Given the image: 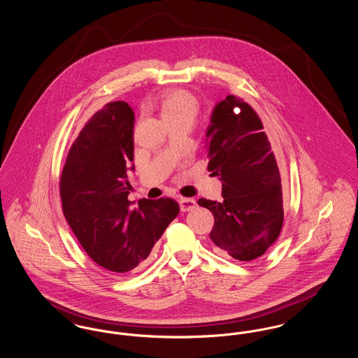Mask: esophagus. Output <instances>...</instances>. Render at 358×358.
Returning a JSON list of instances; mask_svg holds the SVG:
<instances>
[{
    "label": "esophagus",
    "mask_w": 358,
    "mask_h": 358,
    "mask_svg": "<svg viewBox=\"0 0 358 358\" xmlns=\"http://www.w3.org/2000/svg\"><path fill=\"white\" fill-rule=\"evenodd\" d=\"M196 200L193 199H187V197H181L180 199V206H181V210L182 212H189V210H193L196 208Z\"/></svg>",
    "instance_id": "obj_1"
}]
</instances>
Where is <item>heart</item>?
<instances>
[{
	"label": "heart",
	"mask_w": 358,
	"mask_h": 358,
	"mask_svg": "<svg viewBox=\"0 0 358 358\" xmlns=\"http://www.w3.org/2000/svg\"><path fill=\"white\" fill-rule=\"evenodd\" d=\"M200 110L199 101L187 90H173L161 99V114L168 123L176 120H196Z\"/></svg>",
	"instance_id": "obj_1"
}]
</instances>
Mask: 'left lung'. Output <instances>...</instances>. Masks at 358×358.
I'll list each match as a JSON object with an SVG mask.
<instances>
[{
	"label": "left lung",
	"mask_w": 358,
	"mask_h": 358,
	"mask_svg": "<svg viewBox=\"0 0 358 358\" xmlns=\"http://www.w3.org/2000/svg\"><path fill=\"white\" fill-rule=\"evenodd\" d=\"M208 171L222 181V201L200 199L215 225L209 238L224 256L250 262L266 254L283 225L282 180L262 120L248 103L228 95L206 129Z\"/></svg>",
	"instance_id": "8db88e82"
}]
</instances>
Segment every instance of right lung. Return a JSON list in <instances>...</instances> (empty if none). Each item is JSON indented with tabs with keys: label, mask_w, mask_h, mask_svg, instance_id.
I'll return each instance as SVG.
<instances>
[{
	"label": "right lung",
	"mask_w": 358,
	"mask_h": 358,
	"mask_svg": "<svg viewBox=\"0 0 358 358\" xmlns=\"http://www.w3.org/2000/svg\"><path fill=\"white\" fill-rule=\"evenodd\" d=\"M134 113L126 102L107 103L85 123L69 150L60 180L63 213L88 256L113 273L141 266L178 215L169 197L127 196L134 171Z\"/></svg>",
	"instance_id": "1"
}]
</instances>
